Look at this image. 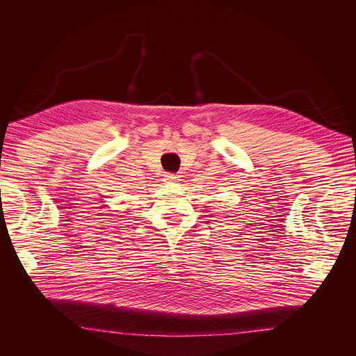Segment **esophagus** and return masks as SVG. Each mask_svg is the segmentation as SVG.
Instances as JSON below:
<instances>
[{
  "mask_svg": "<svg viewBox=\"0 0 356 356\" xmlns=\"http://www.w3.org/2000/svg\"><path fill=\"white\" fill-rule=\"evenodd\" d=\"M180 180V176H177V175H175V173H168L166 176H165V181L166 183H176V181H179Z\"/></svg>",
  "mask_w": 356,
  "mask_h": 356,
  "instance_id": "34e87169",
  "label": "esophagus"
}]
</instances>
